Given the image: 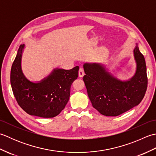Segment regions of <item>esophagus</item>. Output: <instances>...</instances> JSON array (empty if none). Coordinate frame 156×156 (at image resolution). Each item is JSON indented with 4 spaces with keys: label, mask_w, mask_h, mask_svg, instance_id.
<instances>
[{
    "label": "esophagus",
    "mask_w": 156,
    "mask_h": 156,
    "mask_svg": "<svg viewBox=\"0 0 156 156\" xmlns=\"http://www.w3.org/2000/svg\"><path fill=\"white\" fill-rule=\"evenodd\" d=\"M84 75V69L82 68H80V69H79V72H78V76L79 77H83Z\"/></svg>",
    "instance_id": "obj_1"
}]
</instances>
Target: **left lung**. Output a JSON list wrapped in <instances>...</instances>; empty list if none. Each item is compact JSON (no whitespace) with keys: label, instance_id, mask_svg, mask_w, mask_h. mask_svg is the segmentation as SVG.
<instances>
[{"label":"left lung","instance_id":"1","mask_svg":"<svg viewBox=\"0 0 156 156\" xmlns=\"http://www.w3.org/2000/svg\"><path fill=\"white\" fill-rule=\"evenodd\" d=\"M136 71L127 80H121L100 63H85L83 80L92 107L101 114L116 117L140 103L147 87L146 64L137 45L133 49Z\"/></svg>","mask_w":156,"mask_h":156}]
</instances>
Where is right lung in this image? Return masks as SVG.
Segmentation results:
<instances>
[{
    "mask_svg": "<svg viewBox=\"0 0 156 156\" xmlns=\"http://www.w3.org/2000/svg\"><path fill=\"white\" fill-rule=\"evenodd\" d=\"M25 45L19 46L11 70V84L19 105L27 113L43 118L58 115L68 103L71 85L78 76L79 67L71 69L55 68L47 77L34 82L21 69Z\"/></svg>",
    "mask_w": 156,
    "mask_h": 156,
    "instance_id": "1",
    "label": "right lung"
}]
</instances>
